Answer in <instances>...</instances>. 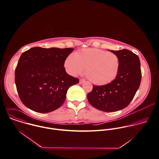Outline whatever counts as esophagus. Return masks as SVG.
<instances>
[{"label":"esophagus","mask_w":159,"mask_h":159,"mask_svg":"<svg viewBox=\"0 0 159 159\" xmlns=\"http://www.w3.org/2000/svg\"><path fill=\"white\" fill-rule=\"evenodd\" d=\"M84 82H85V80L84 79H80V80H79V84H82Z\"/></svg>","instance_id":"1"}]
</instances>
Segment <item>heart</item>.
<instances>
[{
    "label": "heart",
    "instance_id": "heart-1",
    "mask_svg": "<svg viewBox=\"0 0 159 159\" xmlns=\"http://www.w3.org/2000/svg\"><path fill=\"white\" fill-rule=\"evenodd\" d=\"M66 71L72 76H77L84 71L87 77L98 85L112 82L117 77L120 61L112 52L98 48H85L69 55L64 61Z\"/></svg>",
    "mask_w": 159,
    "mask_h": 159
}]
</instances>
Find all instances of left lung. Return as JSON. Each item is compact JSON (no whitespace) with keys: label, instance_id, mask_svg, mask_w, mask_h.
I'll return each mask as SVG.
<instances>
[{"label":"left lung","instance_id":"obj_1","mask_svg":"<svg viewBox=\"0 0 159 159\" xmlns=\"http://www.w3.org/2000/svg\"><path fill=\"white\" fill-rule=\"evenodd\" d=\"M111 52L116 54L120 61L116 78L106 85H93L92 91L87 95L90 104L104 112H114L126 107L135 95L141 80L138 55L127 49Z\"/></svg>","mask_w":159,"mask_h":159}]
</instances>
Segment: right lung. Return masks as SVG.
I'll list each match as a JSON object with an SVG mask.
<instances>
[{
	"label": "right lung",
	"instance_id": "obj_1",
	"mask_svg": "<svg viewBox=\"0 0 159 159\" xmlns=\"http://www.w3.org/2000/svg\"><path fill=\"white\" fill-rule=\"evenodd\" d=\"M74 48L33 47L23 53L15 69V84L22 102L29 109L47 113L59 108L68 89L79 82L64 67Z\"/></svg>",
	"mask_w": 159,
	"mask_h": 159
}]
</instances>
